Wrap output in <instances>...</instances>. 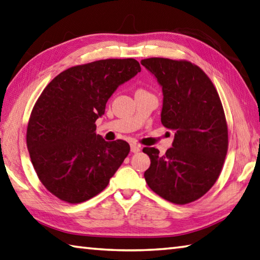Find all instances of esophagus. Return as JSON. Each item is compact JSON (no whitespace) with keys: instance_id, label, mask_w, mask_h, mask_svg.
<instances>
[{"instance_id":"34e87169","label":"esophagus","mask_w":260,"mask_h":260,"mask_svg":"<svg viewBox=\"0 0 260 260\" xmlns=\"http://www.w3.org/2000/svg\"><path fill=\"white\" fill-rule=\"evenodd\" d=\"M130 148H131L132 153H138V151L140 150V145H138V144H131L130 145Z\"/></svg>"}]
</instances>
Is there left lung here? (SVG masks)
I'll use <instances>...</instances> for the list:
<instances>
[{
	"mask_svg": "<svg viewBox=\"0 0 260 260\" xmlns=\"http://www.w3.org/2000/svg\"><path fill=\"white\" fill-rule=\"evenodd\" d=\"M163 91L161 124L174 130L164 155L146 147L148 187L171 203L184 205L207 192L221 173L228 151V125L216 89L199 67L188 61L151 57L141 61Z\"/></svg>",
	"mask_w": 260,
	"mask_h": 260,
	"instance_id": "1",
	"label": "left lung"
}]
</instances>
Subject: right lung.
<instances>
[{
    "mask_svg": "<svg viewBox=\"0 0 260 260\" xmlns=\"http://www.w3.org/2000/svg\"><path fill=\"white\" fill-rule=\"evenodd\" d=\"M141 68L135 58L72 67L46 86L34 106L27 147L41 182L58 199L79 204L104 190L130 151L124 140L105 141L96 120L117 87Z\"/></svg>",
    "mask_w": 260,
    "mask_h": 260,
    "instance_id": "1",
    "label": "right lung"
}]
</instances>
